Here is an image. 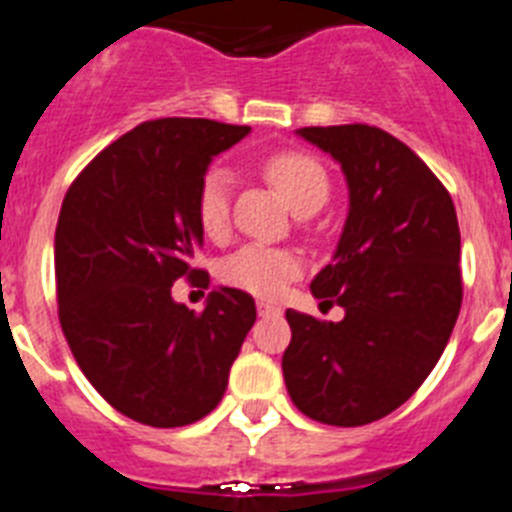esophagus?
<instances>
[{
  "instance_id": "1",
  "label": "esophagus",
  "mask_w": 512,
  "mask_h": 512,
  "mask_svg": "<svg viewBox=\"0 0 512 512\" xmlns=\"http://www.w3.org/2000/svg\"><path fill=\"white\" fill-rule=\"evenodd\" d=\"M257 312H260V317H278L281 315V307L270 302H257Z\"/></svg>"
}]
</instances>
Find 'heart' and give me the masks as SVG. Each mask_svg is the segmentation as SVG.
<instances>
[{
	"mask_svg": "<svg viewBox=\"0 0 512 512\" xmlns=\"http://www.w3.org/2000/svg\"><path fill=\"white\" fill-rule=\"evenodd\" d=\"M265 174L299 216L320 210L330 195L328 171L307 153H296V150L276 153L265 161ZM229 197L231 171L226 166H213L203 176L195 200L197 223L213 239L229 229ZM299 270L302 260L291 249L247 244L223 260L221 278L223 283L247 294L278 296L291 278L299 276Z\"/></svg>",
	"mask_w": 512,
	"mask_h": 512,
	"instance_id": "heart-1",
	"label": "heart"
}]
</instances>
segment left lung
Here are the masks:
<instances>
[{
  "label": "left lung",
  "instance_id": "8db88e82",
  "mask_svg": "<svg viewBox=\"0 0 512 512\" xmlns=\"http://www.w3.org/2000/svg\"><path fill=\"white\" fill-rule=\"evenodd\" d=\"M296 135L341 163L349 216L309 283L341 322L286 309L283 380L304 416L362 427L406 403L442 356L461 312L455 205L409 145L369 124L302 127Z\"/></svg>",
  "mask_w": 512,
  "mask_h": 512
}]
</instances>
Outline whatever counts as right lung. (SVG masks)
<instances>
[{
  "mask_svg": "<svg viewBox=\"0 0 512 512\" xmlns=\"http://www.w3.org/2000/svg\"><path fill=\"white\" fill-rule=\"evenodd\" d=\"M249 135L213 119H156L101 150L72 182L54 236L59 322L90 385L148 427H184L221 403L255 325V299L213 289L174 302L203 247L195 200L210 161ZM208 289V286H205Z\"/></svg>",
  "mask_w": 512,
  "mask_h": 512,
  "instance_id": "right-lung-1",
  "label": "right lung"
}]
</instances>
